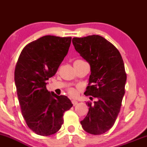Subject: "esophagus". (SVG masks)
<instances>
[{
  "instance_id": "esophagus-1",
  "label": "esophagus",
  "mask_w": 147,
  "mask_h": 147,
  "mask_svg": "<svg viewBox=\"0 0 147 147\" xmlns=\"http://www.w3.org/2000/svg\"><path fill=\"white\" fill-rule=\"evenodd\" d=\"M72 104H73V106H76L77 104V103H78V102H77V100H72Z\"/></svg>"
}]
</instances>
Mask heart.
<instances>
[{
	"instance_id": "obj_1",
	"label": "heart",
	"mask_w": 147,
	"mask_h": 147,
	"mask_svg": "<svg viewBox=\"0 0 147 147\" xmlns=\"http://www.w3.org/2000/svg\"><path fill=\"white\" fill-rule=\"evenodd\" d=\"M69 93H70L71 95L74 96V95H76V91L74 90V89L71 88V89H70V90H69Z\"/></svg>"
}]
</instances>
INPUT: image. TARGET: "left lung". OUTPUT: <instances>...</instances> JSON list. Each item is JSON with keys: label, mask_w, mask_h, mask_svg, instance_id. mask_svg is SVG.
<instances>
[{"label": "left lung", "mask_w": 147, "mask_h": 147, "mask_svg": "<svg viewBox=\"0 0 147 147\" xmlns=\"http://www.w3.org/2000/svg\"><path fill=\"white\" fill-rule=\"evenodd\" d=\"M72 44L90 66L84 95L97 98L93 104L86 103L88 112L80 123L87 133L103 134L113 126L122 106L126 82L124 61L117 49L99 35L75 37Z\"/></svg>", "instance_id": "obj_1"}]
</instances>
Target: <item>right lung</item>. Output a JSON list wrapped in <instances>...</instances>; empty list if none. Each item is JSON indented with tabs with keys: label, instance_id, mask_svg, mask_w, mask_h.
<instances>
[{
	"label": "right lung",
	"instance_id": "1",
	"mask_svg": "<svg viewBox=\"0 0 147 147\" xmlns=\"http://www.w3.org/2000/svg\"><path fill=\"white\" fill-rule=\"evenodd\" d=\"M71 37L42 36L22 50L14 71V81L22 115L33 132L39 136L57 133L63 113L72 106L68 97L46 88L68 54Z\"/></svg>",
	"mask_w": 147,
	"mask_h": 147
}]
</instances>
